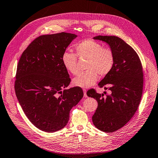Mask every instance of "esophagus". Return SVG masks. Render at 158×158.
Here are the masks:
<instances>
[{"instance_id": "34e87169", "label": "esophagus", "mask_w": 158, "mask_h": 158, "mask_svg": "<svg viewBox=\"0 0 158 158\" xmlns=\"http://www.w3.org/2000/svg\"><path fill=\"white\" fill-rule=\"evenodd\" d=\"M83 94H84V97H88V95H87V90H86L85 89H83Z\"/></svg>"}]
</instances>
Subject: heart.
<instances>
[{
  "label": "heart",
  "mask_w": 158,
  "mask_h": 158,
  "mask_svg": "<svg viewBox=\"0 0 158 158\" xmlns=\"http://www.w3.org/2000/svg\"><path fill=\"white\" fill-rule=\"evenodd\" d=\"M77 54L81 58H87L86 69L88 70L79 73L73 79L75 86L88 88L95 84L98 75L106 76L112 70L115 57L110 48H103V45L94 40H86L75 46ZM61 61L68 72L73 75L78 73L77 59L75 53L65 51L61 55Z\"/></svg>",
  "instance_id": "heart-1"
}]
</instances>
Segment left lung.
<instances>
[{
    "label": "left lung",
    "instance_id": "obj_1",
    "mask_svg": "<svg viewBox=\"0 0 158 158\" xmlns=\"http://www.w3.org/2000/svg\"><path fill=\"white\" fill-rule=\"evenodd\" d=\"M93 39L107 43L115 61L112 70L98 84L109 89L110 94L103 97L94 89L87 94L98 102L92 122L102 131L114 132L125 125L136 112L143 94V67L136 52L118 37L98 35Z\"/></svg>",
    "mask_w": 158,
    "mask_h": 158
}]
</instances>
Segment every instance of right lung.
<instances>
[{
	"label": "right lung",
	"mask_w": 158,
	"mask_h": 158,
	"mask_svg": "<svg viewBox=\"0 0 158 158\" xmlns=\"http://www.w3.org/2000/svg\"><path fill=\"white\" fill-rule=\"evenodd\" d=\"M77 37L60 33L41 35L31 43L17 66L15 92L24 114L33 125L45 132L67 125L70 111L83 97L82 89L69 85L70 79L61 55Z\"/></svg>",
	"instance_id": "right-lung-1"
}]
</instances>
